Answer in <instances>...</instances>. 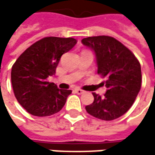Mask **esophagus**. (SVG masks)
Masks as SVG:
<instances>
[{
	"mask_svg": "<svg viewBox=\"0 0 155 155\" xmlns=\"http://www.w3.org/2000/svg\"><path fill=\"white\" fill-rule=\"evenodd\" d=\"M74 91H75L76 94H78V95L84 94V90H82V89H80V88H75V89H74Z\"/></svg>",
	"mask_w": 155,
	"mask_h": 155,
	"instance_id": "esophagus-1",
	"label": "esophagus"
}]
</instances>
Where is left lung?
<instances>
[{"label": "left lung", "instance_id": "1", "mask_svg": "<svg viewBox=\"0 0 155 155\" xmlns=\"http://www.w3.org/2000/svg\"><path fill=\"white\" fill-rule=\"evenodd\" d=\"M82 44L94 52L97 73L108 78L104 97L93 93L94 102L85 110L100 120L117 119L131 108L140 90V64L128 48L112 37H87Z\"/></svg>", "mask_w": 155, "mask_h": 155}]
</instances>
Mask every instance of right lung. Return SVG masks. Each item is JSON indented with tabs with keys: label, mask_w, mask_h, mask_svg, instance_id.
<instances>
[{
	"label": "right lung",
	"mask_w": 155,
	"mask_h": 155,
	"mask_svg": "<svg viewBox=\"0 0 155 155\" xmlns=\"http://www.w3.org/2000/svg\"><path fill=\"white\" fill-rule=\"evenodd\" d=\"M77 41L73 38L45 37L26 49L12 67L11 81L19 104L34 116L44 117L58 112L71 90L58 89L47 78L56 73L63 54Z\"/></svg>",
	"instance_id": "add662e5"
}]
</instances>
